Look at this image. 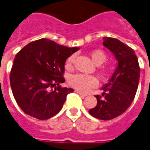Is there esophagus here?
I'll list each match as a JSON object with an SVG mask.
<instances>
[{"mask_svg": "<svg viewBox=\"0 0 150 150\" xmlns=\"http://www.w3.org/2000/svg\"><path fill=\"white\" fill-rule=\"evenodd\" d=\"M75 92H76V93H77V94H80V95H82V96H84V97H86V96H87L86 94H83L82 92H81V91H79V90H75Z\"/></svg>", "mask_w": 150, "mask_h": 150, "instance_id": "34e87169", "label": "esophagus"}]
</instances>
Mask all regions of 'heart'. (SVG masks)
<instances>
[{
  "instance_id": "1",
  "label": "heart",
  "mask_w": 150,
  "mask_h": 150,
  "mask_svg": "<svg viewBox=\"0 0 150 150\" xmlns=\"http://www.w3.org/2000/svg\"><path fill=\"white\" fill-rule=\"evenodd\" d=\"M90 57L94 61V63L97 65L103 64L107 60V55L101 50L93 51L90 53ZM73 60H74L73 56H70L67 59V67H70L73 64ZM99 75L103 80H107L110 75V71L107 69H100ZM69 84L70 85V86H72L76 90L81 91V92H86L97 86L98 81L96 77L94 76L82 74V73H77V74H73L69 77Z\"/></svg>"
}]
</instances>
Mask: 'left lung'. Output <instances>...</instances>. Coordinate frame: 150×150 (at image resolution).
<instances>
[{
  "label": "left lung",
  "instance_id": "1",
  "mask_svg": "<svg viewBox=\"0 0 150 150\" xmlns=\"http://www.w3.org/2000/svg\"><path fill=\"white\" fill-rule=\"evenodd\" d=\"M103 45L115 55L118 67L102 88V95H94L97 105L89 113L98 120H110L123 114L130 107L137 90L141 70L137 55L130 47L110 37L104 38Z\"/></svg>",
  "mask_w": 150,
  "mask_h": 150
}]
</instances>
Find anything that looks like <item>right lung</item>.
I'll list each match as a JSON object with an SVG mask.
<instances>
[{"instance_id": "right-lung-1", "label": "right lung", "mask_w": 150, "mask_h": 150, "mask_svg": "<svg viewBox=\"0 0 150 150\" xmlns=\"http://www.w3.org/2000/svg\"><path fill=\"white\" fill-rule=\"evenodd\" d=\"M78 49L41 39L17 53L9 75L10 86L17 103L26 114L45 120L60 112L67 95L73 91L60 86L65 81L64 64Z\"/></svg>"}]
</instances>
